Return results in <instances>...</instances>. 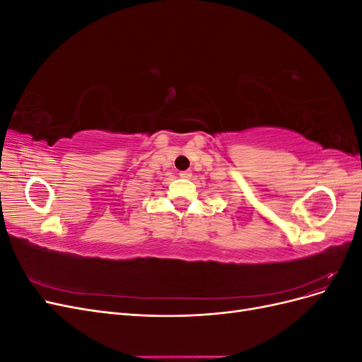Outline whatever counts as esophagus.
Instances as JSON below:
<instances>
[{
	"label": "esophagus",
	"mask_w": 362,
	"mask_h": 362,
	"mask_svg": "<svg viewBox=\"0 0 362 362\" xmlns=\"http://www.w3.org/2000/svg\"><path fill=\"white\" fill-rule=\"evenodd\" d=\"M180 177H181V178H185V180L192 178V170H184V172H181Z\"/></svg>",
	"instance_id": "1"
}]
</instances>
